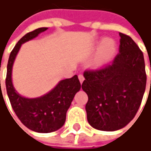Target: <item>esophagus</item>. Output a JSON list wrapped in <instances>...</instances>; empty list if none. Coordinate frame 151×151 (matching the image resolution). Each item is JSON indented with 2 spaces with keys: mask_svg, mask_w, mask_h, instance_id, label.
<instances>
[{
  "mask_svg": "<svg viewBox=\"0 0 151 151\" xmlns=\"http://www.w3.org/2000/svg\"><path fill=\"white\" fill-rule=\"evenodd\" d=\"M78 78H79V81H80V82L81 83H82L83 81H84V76H83V75H79V76H78Z\"/></svg>",
  "mask_w": 151,
  "mask_h": 151,
  "instance_id": "esophagus-1",
  "label": "esophagus"
}]
</instances>
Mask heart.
I'll list each match as a JSON object with an SVG mask.
<instances>
[{"instance_id": "obj_1", "label": "heart", "mask_w": 151, "mask_h": 151, "mask_svg": "<svg viewBox=\"0 0 151 151\" xmlns=\"http://www.w3.org/2000/svg\"><path fill=\"white\" fill-rule=\"evenodd\" d=\"M100 50L96 58V65L101 67L107 65L117 52V43L112 38H103L97 43Z\"/></svg>"}]
</instances>
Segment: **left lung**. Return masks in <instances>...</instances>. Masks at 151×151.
<instances>
[{
	"mask_svg": "<svg viewBox=\"0 0 151 151\" xmlns=\"http://www.w3.org/2000/svg\"><path fill=\"white\" fill-rule=\"evenodd\" d=\"M119 54L111 65L86 71L82 90L87 94V121L94 129L116 131L134 118L146 86L144 55L134 41L119 32Z\"/></svg>",
	"mask_w": 151,
	"mask_h": 151,
	"instance_id": "obj_1",
	"label": "left lung"
}]
</instances>
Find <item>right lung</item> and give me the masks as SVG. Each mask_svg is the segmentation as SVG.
I'll list each match as a JSON object with an SVG mask.
<instances>
[{
    "label": "right lung",
    "instance_id": "1",
    "mask_svg": "<svg viewBox=\"0 0 151 151\" xmlns=\"http://www.w3.org/2000/svg\"><path fill=\"white\" fill-rule=\"evenodd\" d=\"M48 27H39L25 34L11 52L7 63L6 87L16 115L27 129L37 133H51L60 129L66 119L67 110L76 92L81 90L78 76L65 79L49 92L38 97H25L15 89L12 83V67L22 44L32 40ZM1 82V81H0Z\"/></svg>",
    "mask_w": 151,
    "mask_h": 151
}]
</instances>
